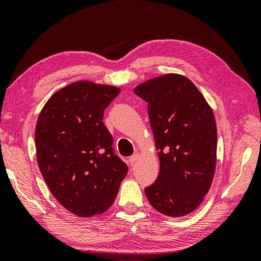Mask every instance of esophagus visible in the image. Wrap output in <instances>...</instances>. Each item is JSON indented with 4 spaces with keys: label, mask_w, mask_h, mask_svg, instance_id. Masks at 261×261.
Segmentation results:
<instances>
[{
    "label": "esophagus",
    "mask_w": 261,
    "mask_h": 261,
    "mask_svg": "<svg viewBox=\"0 0 261 261\" xmlns=\"http://www.w3.org/2000/svg\"><path fill=\"white\" fill-rule=\"evenodd\" d=\"M138 159H139V154H134V155H131L129 158V163L130 165H135V163L138 161Z\"/></svg>",
    "instance_id": "1"
}]
</instances>
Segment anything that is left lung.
Here are the masks:
<instances>
[{
    "mask_svg": "<svg viewBox=\"0 0 261 261\" xmlns=\"http://www.w3.org/2000/svg\"><path fill=\"white\" fill-rule=\"evenodd\" d=\"M148 103V117L160 159L155 182L145 188L154 208L183 216L197 208L213 180L216 124L208 103L191 81L166 74L135 90Z\"/></svg>",
    "mask_w": 261,
    "mask_h": 261,
    "instance_id": "8db88e82",
    "label": "left lung"
}]
</instances>
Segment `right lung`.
Masks as SVG:
<instances>
[{"label": "right lung", "instance_id": "1", "mask_svg": "<svg viewBox=\"0 0 261 261\" xmlns=\"http://www.w3.org/2000/svg\"><path fill=\"white\" fill-rule=\"evenodd\" d=\"M120 90L78 82L47 101L35 127L37 160L53 196L83 218L113 205L127 166L113 148L103 112Z\"/></svg>", "mask_w": 261, "mask_h": 261}]
</instances>
